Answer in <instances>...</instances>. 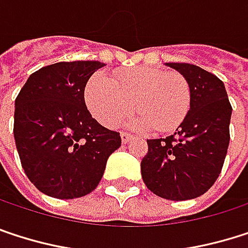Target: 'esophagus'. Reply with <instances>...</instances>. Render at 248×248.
<instances>
[{"mask_svg":"<svg viewBox=\"0 0 248 248\" xmlns=\"http://www.w3.org/2000/svg\"><path fill=\"white\" fill-rule=\"evenodd\" d=\"M133 139V136L131 134H128V133H125V131H121V141L125 144V143H128L130 140Z\"/></svg>","mask_w":248,"mask_h":248,"instance_id":"1","label":"esophagus"}]
</instances>
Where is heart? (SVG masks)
Returning <instances> with one entry per match:
<instances>
[{"label": "heart", "instance_id": "b5f03b06", "mask_svg": "<svg viewBox=\"0 0 248 248\" xmlns=\"http://www.w3.org/2000/svg\"><path fill=\"white\" fill-rule=\"evenodd\" d=\"M85 99L92 115L105 127H117L127 118L136 102L141 114L134 125L172 131L190 109V86L184 75L139 66L115 75L114 82L102 73L91 78Z\"/></svg>", "mask_w": 248, "mask_h": 248}]
</instances>
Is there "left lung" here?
Masks as SVG:
<instances>
[{"label":"left lung","mask_w":248,"mask_h":248,"mask_svg":"<svg viewBox=\"0 0 248 248\" xmlns=\"http://www.w3.org/2000/svg\"><path fill=\"white\" fill-rule=\"evenodd\" d=\"M190 86V109L166 139L147 140L141 178L160 198L186 201L203 195L218 179L230 144L231 104L221 79L189 63H166Z\"/></svg>","instance_id":"1"}]
</instances>
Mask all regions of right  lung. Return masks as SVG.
I'll list each match as a JSON object with an SVG mask.
<instances>
[{"label":"right lung","instance_id":"right-lung-1","mask_svg":"<svg viewBox=\"0 0 248 248\" xmlns=\"http://www.w3.org/2000/svg\"><path fill=\"white\" fill-rule=\"evenodd\" d=\"M104 63L59 62L31 73L16 98L14 139L21 166L40 192L73 199L91 193L120 133L102 127L85 105V86Z\"/></svg>","mask_w":248,"mask_h":248}]
</instances>
